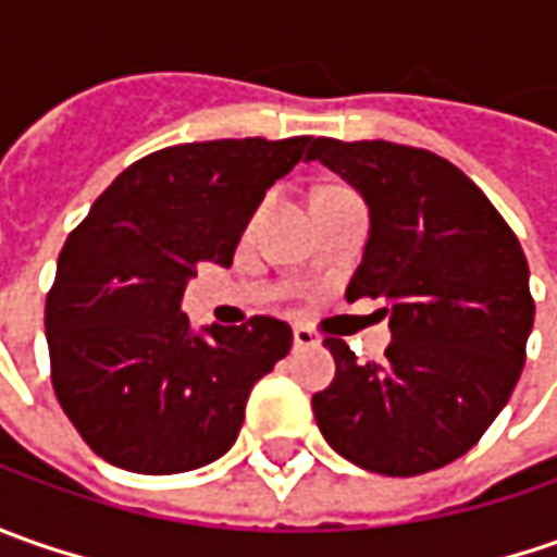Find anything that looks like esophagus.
<instances>
[{
	"instance_id": "1",
	"label": "esophagus",
	"mask_w": 557,
	"mask_h": 557,
	"mask_svg": "<svg viewBox=\"0 0 557 557\" xmlns=\"http://www.w3.org/2000/svg\"><path fill=\"white\" fill-rule=\"evenodd\" d=\"M319 344V337L312 329L307 325H294V347H315Z\"/></svg>"
}]
</instances>
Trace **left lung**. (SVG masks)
I'll list each match as a JSON object with an SVG mask.
<instances>
[{
  "mask_svg": "<svg viewBox=\"0 0 557 557\" xmlns=\"http://www.w3.org/2000/svg\"><path fill=\"white\" fill-rule=\"evenodd\" d=\"M369 203V242L347 300L384 297L391 347L359 362L325 337L334 381L312 412L334 453L366 471L416 478L465 456L503 412L533 329L530 269L499 210L459 166L394 141L315 139Z\"/></svg>",
  "mask_w": 557,
  "mask_h": 557,
  "instance_id": "8db88e82",
  "label": "left lung"
}]
</instances>
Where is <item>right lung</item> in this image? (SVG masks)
<instances>
[{
    "mask_svg": "<svg viewBox=\"0 0 557 557\" xmlns=\"http://www.w3.org/2000/svg\"><path fill=\"white\" fill-rule=\"evenodd\" d=\"M310 136L161 148L101 191L67 235L46 297L52 387L79 437L136 474H180L220 459L253 384L290 350L288 322L191 332L188 278L228 267L267 188Z\"/></svg>",
    "mask_w": 557,
    "mask_h": 557,
    "instance_id": "right-lung-1",
    "label": "right lung"
}]
</instances>
